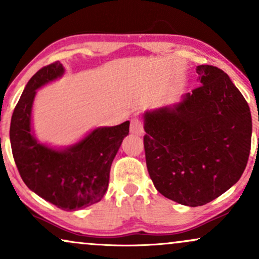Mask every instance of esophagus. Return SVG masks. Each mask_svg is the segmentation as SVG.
Segmentation results:
<instances>
[{
  "mask_svg": "<svg viewBox=\"0 0 259 259\" xmlns=\"http://www.w3.org/2000/svg\"><path fill=\"white\" fill-rule=\"evenodd\" d=\"M130 132L136 135H142L144 134V123L139 119V118H134L132 119V124H130Z\"/></svg>",
  "mask_w": 259,
  "mask_h": 259,
  "instance_id": "1",
  "label": "esophagus"
}]
</instances>
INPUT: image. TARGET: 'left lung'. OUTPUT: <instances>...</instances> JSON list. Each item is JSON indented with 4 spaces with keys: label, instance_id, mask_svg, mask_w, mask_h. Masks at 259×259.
I'll list each match as a JSON object with an SVG mask.
<instances>
[{
    "label": "left lung",
    "instance_id": "8db88e82",
    "mask_svg": "<svg viewBox=\"0 0 259 259\" xmlns=\"http://www.w3.org/2000/svg\"><path fill=\"white\" fill-rule=\"evenodd\" d=\"M201 85L174 108L145 114L147 170L164 197L203 206L239 181L251 151L249 107L227 73L196 68Z\"/></svg>",
    "mask_w": 259,
    "mask_h": 259
}]
</instances>
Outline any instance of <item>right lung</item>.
Listing matches in <instances>:
<instances>
[{"label": "right lung", "instance_id": "1", "mask_svg": "<svg viewBox=\"0 0 259 259\" xmlns=\"http://www.w3.org/2000/svg\"><path fill=\"white\" fill-rule=\"evenodd\" d=\"M59 62L32 75L18 101L11 120L12 153L20 177L35 194L63 210H76L101 201L109 171L130 121L97 127L64 151L38 144L31 133V107L38 88L63 74Z\"/></svg>", "mask_w": 259, "mask_h": 259}]
</instances>
